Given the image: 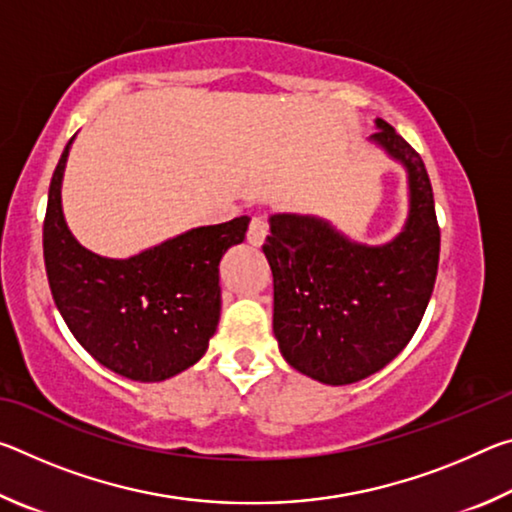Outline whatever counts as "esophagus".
I'll return each mask as SVG.
<instances>
[{
	"mask_svg": "<svg viewBox=\"0 0 512 512\" xmlns=\"http://www.w3.org/2000/svg\"><path fill=\"white\" fill-rule=\"evenodd\" d=\"M266 235H268V223L264 216H253V221L248 225V244L262 246Z\"/></svg>",
	"mask_w": 512,
	"mask_h": 512,
	"instance_id": "34e87169",
	"label": "esophagus"
}]
</instances>
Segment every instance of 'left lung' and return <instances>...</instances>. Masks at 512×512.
<instances>
[{"label": "left lung", "mask_w": 512, "mask_h": 512, "mask_svg": "<svg viewBox=\"0 0 512 512\" xmlns=\"http://www.w3.org/2000/svg\"><path fill=\"white\" fill-rule=\"evenodd\" d=\"M370 142L406 169L409 216L381 246L352 241L311 214H271L262 246L273 271V334L282 357L329 386L361 381L418 329L438 273L440 230L424 162L384 119Z\"/></svg>", "instance_id": "1"}]
</instances>
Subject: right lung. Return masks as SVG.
Segmentation results:
<instances>
[{
  "mask_svg": "<svg viewBox=\"0 0 512 512\" xmlns=\"http://www.w3.org/2000/svg\"><path fill=\"white\" fill-rule=\"evenodd\" d=\"M72 140L51 176L42 228L51 296L101 366L133 381H164L194 366L210 345L221 316L219 262L246 239L250 219L192 228L128 259L101 257L76 241L63 214Z\"/></svg>",
  "mask_w": 512,
  "mask_h": 512,
  "instance_id": "add662e5",
  "label": "right lung"
}]
</instances>
